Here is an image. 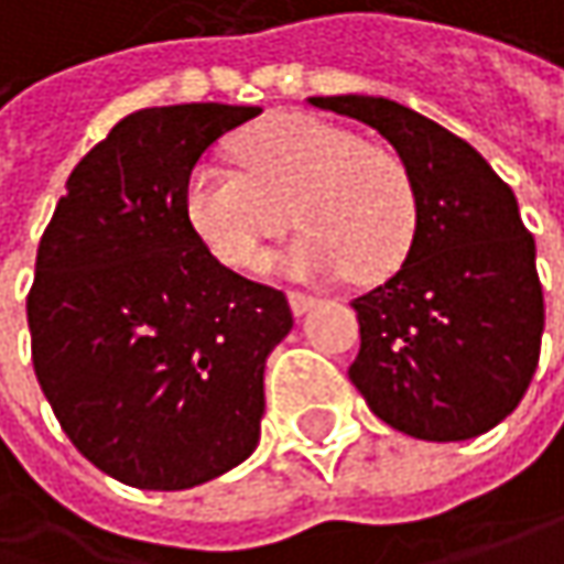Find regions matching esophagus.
I'll list each match as a JSON object with an SVG mask.
<instances>
[{
	"mask_svg": "<svg viewBox=\"0 0 564 564\" xmlns=\"http://www.w3.org/2000/svg\"><path fill=\"white\" fill-rule=\"evenodd\" d=\"M286 300H290V310H293V315L310 313V310L315 306L313 293H303V290H290V293H286Z\"/></svg>",
	"mask_w": 564,
	"mask_h": 564,
	"instance_id": "obj_1",
	"label": "esophagus"
}]
</instances>
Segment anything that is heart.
<instances>
[{
	"mask_svg": "<svg viewBox=\"0 0 564 564\" xmlns=\"http://www.w3.org/2000/svg\"><path fill=\"white\" fill-rule=\"evenodd\" d=\"M242 169L197 162L184 182V214L229 268L254 271L293 226L286 254L296 278L360 281L392 274L412 249L417 191L392 150L310 115L268 117L236 140Z\"/></svg>",
	"mask_w": 564,
	"mask_h": 564,
	"instance_id": "heart-1",
	"label": "heart"
}]
</instances>
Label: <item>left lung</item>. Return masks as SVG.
I'll return each mask as SVG.
<instances>
[{
  "instance_id": "obj_1",
  "label": "left lung",
  "mask_w": 564,
  "mask_h": 564,
  "mask_svg": "<svg viewBox=\"0 0 564 564\" xmlns=\"http://www.w3.org/2000/svg\"><path fill=\"white\" fill-rule=\"evenodd\" d=\"M392 143L417 191L402 268L350 306L348 377L370 412L417 441H469L520 405L540 364L543 286L517 197L466 140L373 95L310 98Z\"/></svg>"
}]
</instances>
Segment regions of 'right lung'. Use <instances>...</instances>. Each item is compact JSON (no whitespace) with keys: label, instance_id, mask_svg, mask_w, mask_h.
<instances>
[{"label":"right lung","instance_id":"right-lung-1","mask_svg":"<svg viewBox=\"0 0 564 564\" xmlns=\"http://www.w3.org/2000/svg\"><path fill=\"white\" fill-rule=\"evenodd\" d=\"M249 105L143 108L73 169L44 229L28 328L66 437L111 479L182 491L261 437L264 360L293 328L281 290L219 264L184 182Z\"/></svg>","mask_w":564,"mask_h":564}]
</instances>
